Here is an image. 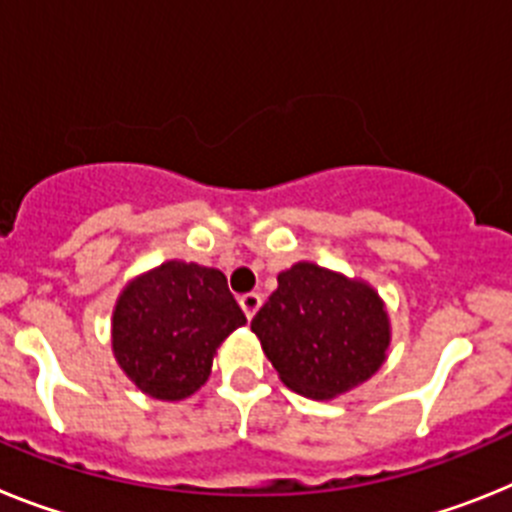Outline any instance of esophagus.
Instances as JSON below:
<instances>
[{
    "label": "esophagus",
    "mask_w": 512,
    "mask_h": 512,
    "mask_svg": "<svg viewBox=\"0 0 512 512\" xmlns=\"http://www.w3.org/2000/svg\"><path fill=\"white\" fill-rule=\"evenodd\" d=\"M260 304H262L260 293H244V296H239V306H242V311L247 314V319L255 317Z\"/></svg>",
    "instance_id": "34e87169"
}]
</instances>
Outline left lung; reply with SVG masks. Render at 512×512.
Wrapping results in <instances>:
<instances>
[{"instance_id":"1","label":"left lung","mask_w":512,"mask_h":512,"mask_svg":"<svg viewBox=\"0 0 512 512\" xmlns=\"http://www.w3.org/2000/svg\"><path fill=\"white\" fill-rule=\"evenodd\" d=\"M288 389L332 399L371 379L389 348V317L366 283L299 262L252 319Z\"/></svg>"}]
</instances>
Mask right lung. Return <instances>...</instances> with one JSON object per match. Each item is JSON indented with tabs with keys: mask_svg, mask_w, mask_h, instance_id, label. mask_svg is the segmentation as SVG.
Listing matches in <instances>:
<instances>
[{
	"mask_svg": "<svg viewBox=\"0 0 512 512\" xmlns=\"http://www.w3.org/2000/svg\"><path fill=\"white\" fill-rule=\"evenodd\" d=\"M244 322L221 270L164 262L118 299L115 361L149 397L185 399L206 384L216 348Z\"/></svg>",
	"mask_w": 512,
	"mask_h": 512,
	"instance_id": "1",
	"label": "right lung"
}]
</instances>
